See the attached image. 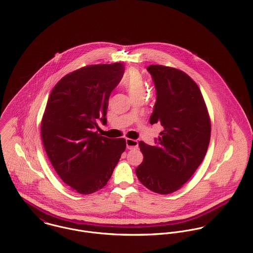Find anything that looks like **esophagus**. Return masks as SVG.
<instances>
[{"mask_svg":"<svg viewBox=\"0 0 253 253\" xmlns=\"http://www.w3.org/2000/svg\"><path fill=\"white\" fill-rule=\"evenodd\" d=\"M126 146L128 149H134L139 146V142L138 140L126 139Z\"/></svg>","mask_w":253,"mask_h":253,"instance_id":"34e87169","label":"esophagus"}]
</instances>
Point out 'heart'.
<instances>
[{
    "label": "heart",
    "mask_w": 253,
    "mask_h": 253,
    "mask_svg": "<svg viewBox=\"0 0 253 253\" xmlns=\"http://www.w3.org/2000/svg\"><path fill=\"white\" fill-rule=\"evenodd\" d=\"M122 84L132 99L143 97L145 92V82L140 71L137 69L129 70L125 74Z\"/></svg>",
    "instance_id": "1"
}]
</instances>
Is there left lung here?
<instances>
[{"mask_svg": "<svg viewBox=\"0 0 253 253\" xmlns=\"http://www.w3.org/2000/svg\"><path fill=\"white\" fill-rule=\"evenodd\" d=\"M156 89L150 124L163 127L155 145L140 141L143 161L136 169L142 185L159 194L179 189L207 153L211 121L198 85L182 71L161 65L147 67Z\"/></svg>", "mask_w": 253, "mask_h": 253, "instance_id": "left-lung-1", "label": "left lung"}]
</instances>
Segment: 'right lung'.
Listing matches in <instances>:
<instances>
[{
  "label": "right lung",
  "instance_id": "obj_1",
  "mask_svg": "<svg viewBox=\"0 0 253 253\" xmlns=\"http://www.w3.org/2000/svg\"><path fill=\"white\" fill-rule=\"evenodd\" d=\"M124 75L121 63L91 65L65 76L48 98L42 120L45 152L61 179L81 194L102 189L113 174L124 139L102 137L109 98Z\"/></svg>",
  "mask_w": 253,
  "mask_h": 253
}]
</instances>
